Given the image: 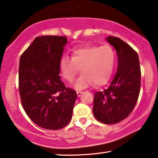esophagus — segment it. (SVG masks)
<instances>
[{"mask_svg":"<svg viewBox=\"0 0 158 158\" xmlns=\"http://www.w3.org/2000/svg\"><path fill=\"white\" fill-rule=\"evenodd\" d=\"M77 96L79 98V97L81 95V94H82V92H79V91H77Z\"/></svg>","mask_w":158,"mask_h":158,"instance_id":"obj_1","label":"esophagus"}]
</instances>
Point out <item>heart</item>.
Listing matches in <instances>:
<instances>
[{
  "label": "heart",
  "mask_w": 158,
  "mask_h": 158,
  "mask_svg": "<svg viewBox=\"0 0 158 158\" xmlns=\"http://www.w3.org/2000/svg\"><path fill=\"white\" fill-rule=\"evenodd\" d=\"M115 64V53L110 46H84L73 50L71 58L63 56L59 68L63 77L72 81L79 71L82 73L73 84L77 89H85L92 84L106 85L112 76Z\"/></svg>",
  "instance_id": "obj_1"
}]
</instances>
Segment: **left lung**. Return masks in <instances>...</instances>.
Segmentation results:
<instances>
[{
    "instance_id": "left-lung-1",
    "label": "left lung",
    "mask_w": 158,
    "mask_h": 158,
    "mask_svg": "<svg viewBox=\"0 0 158 158\" xmlns=\"http://www.w3.org/2000/svg\"><path fill=\"white\" fill-rule=\"evenodd\" d=\"M106 40L118 55V69L108 89L94 94L93 114L106 124L123 121L133 110L141 86V69L137 52L121 39L108 37Z\"/></svg>"
}]
</instances>
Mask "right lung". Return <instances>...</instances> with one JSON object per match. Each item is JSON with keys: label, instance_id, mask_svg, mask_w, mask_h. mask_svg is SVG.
<instances>
[{"label": "right lung", "instance_id": "1", "mask_svg": "<svg viewBox=\"0 0 158 158\" xmlns=\"http://www.w3.org/2000/svg\"><path fill=\"white\" fill-rule=\"evenodd\" d=\"M66 37L40 36L21 56L19 88L29 118L45 129H62L70 122L77 94L60 80L59 64Z\"/></svg>", "mask_w": 158, "mask_h": 158}]
</instances>
